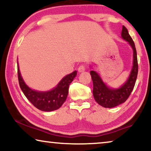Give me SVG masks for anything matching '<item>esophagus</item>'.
<instances>
[{
	"label": "esophagus",
	"mask_w": 151,
	"mask_h": 151,
	"mask_svg": "<svg viewBox=\"0 0 151 151\" xmlns=\"http://www.w3.org/2000/svg\"><path fill=\"white\" fill-rule=\"evenodd\" d=\"M85 71V66L84 65H80L79 67H78V71L80 73H82V72H84Z\"/></svg>",
	"instance_id": "34e87169"
}]
</instances>
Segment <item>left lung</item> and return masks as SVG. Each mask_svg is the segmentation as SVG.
I'll use <instances>...</instances> for the list:
<instances>
[{"label":"left lung","instance_id":"1","mask_svg":"<svg viewBox=\"0 0 151 151\" xmlns=\"http://www.w3.org/2000/svg\"><path fill=\"white\" fill-rule=\"evenodd\" d=\"M122 37L125 40L129 42L133 49V66L129 79L124 84L117 89L110 88L102 82V79L96 71H90L93 84V93L95 100L100 106L104 108H113L126 102L131 95L132 91L133 90L136 80H137L138 73L137 51H136L135 43L129 35L127 29L124 26H122Z\"/></svg>","mask_w":151,"mask_h":151}]
</instances>
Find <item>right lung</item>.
Returning <instances> with one entry per match:
<instances>
[{
	"mask_svg": "<svg viewBox=\"0 0 151 151\" xmlns=\"http://www.w3.org/2000/svg\"><path fill=\"white\" fill-rule=\"evenodd\" d=\"M77 76V71L64 77L56 87L47 92L31 89L26 85L20 76L18 66V78L20 87L24 96L34 106L42 111H52L58 109L65 102L69 93L70 84Z\"/></svg>",
	"mask_w": 151,
	"mask_h": 151,
	"instance_id": "add662e5",
	"label": "right lung"
}]
</instances>
